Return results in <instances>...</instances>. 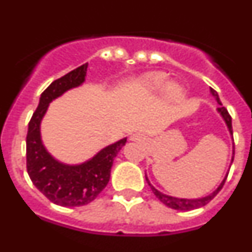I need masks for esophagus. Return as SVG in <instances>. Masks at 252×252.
<instances>
[{
    "mask_svg": "<svg viewBox=\"0 0 252 252\" xmlns=\"http://www.w3.org/2000/svg\"><path fill=\"white\" fill-rule=\"evenodd\" d=\"M131 141H144V136H142V133L136 132V133H132L130 136Z\"/></svg>",
    "mask_w": 252,
    "mask_h": 252,
    "instance_id": "1",
    "label": "esophagus"
}]
</instances>
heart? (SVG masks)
<instances>
[{
	"label": "heart",
	"mask_w": 252,
	"mask_h": 252,
	"mask_svg": "<svg viewBox=\"0 0 252 252\" xmlns=\"http://www.w3.org/2000/svg\"><path fill=\"white\" fill-rule=\"evenodd\" d=\"M168 82V74L164 72H149L141 75L136 83L137 92L141 94H153L164 87V95L168 99H178L183 94V88L174 82Z\"/></svg>",
	"instance_id": "b5f03b06"
}]
</instances>
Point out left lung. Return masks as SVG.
Listing matches in <instances>:
<instances>
[{
	"mask_svg": "<svg viewBox=\"0 0 252 252\" xmlns=\"http://www.w3.org/2000/svg\"><path fill=\"white\" fill-rule=\"evenodd\" d=\"M211 93H212V95L216 98V101H217V103L220 104V107L217 108V111L220 112V115L222 116V119L224 120V122H226L227 127H228V131H230V133L232 135V119H231L230 113H228V111L224 108V107H222V103L221 101H220V97H218L217 92H216L213 88H211ZM233 154H235V146H233ZM232 161H233V157H232ZM228 175V174H227ZM227 175L224 177V179L222 180V183L218 186V188L216 189L215 192L211 193V194L206 195V197H202V198H195V199H186V198H175V197H170V195H166L164 194V193L159 192L158 189L154 188L153 186L150 184V182H149L148 177L145 175L146 178V182L149 183V186H150L151 190H153V193L155 195H157V198L159 199L161 203H164L165 206H168L169 208H173V209H178V211H192V209H195V208H199V207H203L206 206L207 203H209V202L212 201L213 198L217 195V193L220 192L222 189V187H223L224 182H226V178Z\"/></svg>",
	"mask_w": 252,
	"mask_h": 252,
	"instance_id": "obj_1",
	"label": "left lung"
}]
</instances>
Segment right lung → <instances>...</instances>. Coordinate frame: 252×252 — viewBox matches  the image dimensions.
<instances>
[{
    "mask_svg": "<svg viewBox=\"0 0 252 252\" xmlns=\"http://www.w3.org/2000/svg\"><path fill=\"white\" fill-rule=\"evenodd\" d=\"M88 64L78 66L54 81L41 93L39 106L29 122L26 136V168L31 182L49 201L58 206L79 207L94 201L110 182L113 160L126 137L106 146L92 159L78 165H68L51 157L41 141L40 124L48 106L66 91L81 86Z\"/></svg>",
    "mask_w": 252,
    "mask_h": 252,
    "instance_id": "1",
    "label": "right lung"
}]
</instances>
